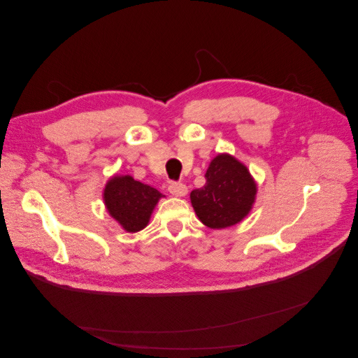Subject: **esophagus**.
Segmentation results:
<instances>
[{
  "mask_svg": "<svg viewBox=\"0 0 358 358\" xmlns=\"http://www.w3.org/2000/svg\"><path fill=\"white\" fill-rule=\"evenodd\" d=\"M169 192L175 197H183V196H187L188 188H187V185H183V183L171 182L169 185Z\"/></svg>",
  "mask_w": 358,
  "mask_h": 358,
  "instance_id": "1",
  "label": "esophagus"
}]
</instances>
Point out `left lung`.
Here are the masks:
<instances>
[{
	"mask_svg": "<svg viewBox=\"0 0 358 358\" xmlns=\"http://www.w3.org/2000/svg\"><path fill=\"white\" fill-rule=\"evenodd\" d=\"M206 185L191 192L199 220L209 229L239 224L251 212L257 183L245 164L229 154L216 155L206 171Z\"/></svg>",
	"mask_w": 358,
	"mask_h": 358,
	"instance_id": "left-lung-1",
	"label": "left lung"
}]
</instances>
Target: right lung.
Instances as JSON below:
<instances>
[{
  "label": "right lung",
  "instance_id": "right-lung-1",
  "mask_svg": "<svg viewBox=\"0 0 358 358\" xmlns=\"http://www.w3.org/2000/svg\"><path fill=\"white\" fill-rule=\"evenodd\" d=\"M161 197L158 189L129 175L110 178L103 192L107 212L128 233L145 229Z\"/></svg>",
  "mask_w": 358,
  "mask_h": 358
}]
</instances>
